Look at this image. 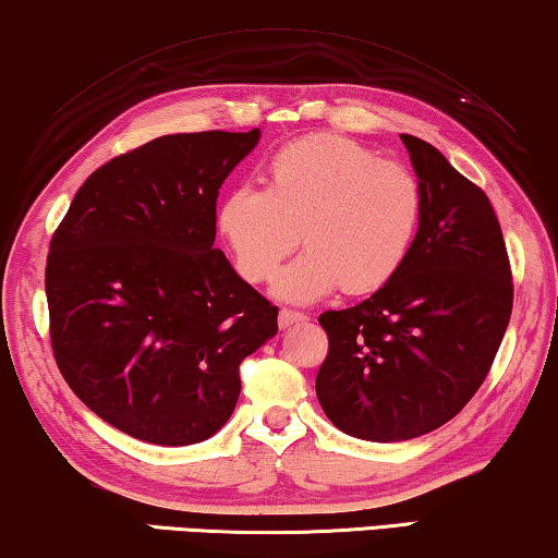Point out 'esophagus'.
Here are the masks:
<instances>
[{
	"label": "esophagus",
	"mask_w": 558,
	"mask_h": 558,
	"mask_svg": "<svg viewBox=\"0 0 558 558\" xmlns=\"http://www.w3.org/2000/svg\"><path fill=\"white\" fill-rule=\"evenodd\" d=\"M306 316L302 314V312H296V308H281L279 312V327L281 329H287V327H291V324H296V322H304Z\"/></svg>",
	"instance_id": "esophagus-1"
}]
</instances>
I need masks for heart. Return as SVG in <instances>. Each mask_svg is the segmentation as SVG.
Masks as SVG:
<instances>
[{
  "instance_id": "b5f03b06",
  "label": "heart",
  "mask_w": 558,
  "mask_h": 558,
  "mask_svg": "<svg viewBox=\"0 0 558 558\" xmlns=\"http://www.w3.org/2000/svg\"><path fill=\"white\" fill-rule=\"evenodd\" d=\"M424 211L418 177L339 134L304 136L267 165V192L236 186L219 207V231L236 271L264 284L279 274L277 294L291 302L329 294H368L397 277Z\"/></svg>"
}]
</instances>
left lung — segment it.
Here are the masks:
<instances>
[{
	"instance_id": "left-lung-1",
	"label": "left lung",
	"mask_w": 558,
	"mask_h": 558,
	"mask_svg": "<svg viewBox=\"0 0 558 558\" xmlns=\"http://www.w3.org/2000/svg\"><path fill=\"white\" fill-rule=\"evenodd\" d=\"M401 142L424 192L407 262L362 304L319 316L329 351L316 397L333 426L366 441H407L457 416L513 306L507 242L482 186L418 136Z\"/></svg>"
}]
</instances>
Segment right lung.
<instances>
[{
  "instance_id": "right-lung-1",
  "label": "right lung",
  "mask_w": 558,
  "mask_h": 558,
  "mask_svg": "<svg viewBox=\"0 0 558 558\" xmlns=\"http://www.w3.org/2000/svg\"><path fill=\"white\" fill-rule=\"evenodd\" d=\"M259 130L157 136L101 165L47 254L49 341L70 389L134 439L186 447L236 407L279 308L231 269L217 196Z\"/></svg>"
}]
</instances>
